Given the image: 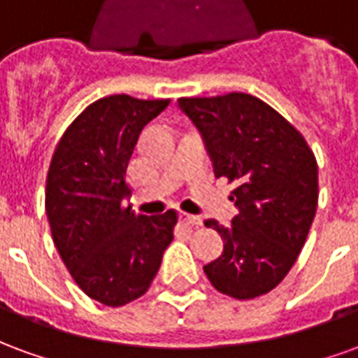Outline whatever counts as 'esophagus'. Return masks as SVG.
<instances>
[{
  "instance_id": "obj_1",
  "label": "esophagus",
  "mask_w": 358,
  "mask_h": 358,
  "mask_svg": "<svg viewBox=\"0 0 358 358\" xmlns=\"http://www.w3.org/2000/svg\"><path fill=\"white\" fill-rule=\"evenodd\" d=\"M180 220H182L184 224H192V226L201 224V218L194 217V215H187V213H180Z\"/></svg>"
}]
</instances>
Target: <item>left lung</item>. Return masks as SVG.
<instances>
[{"instance_id":"8db88e82","label":"left lung","mask_w":358,"mask_h":358,"mask_svg":"<svg viewBox=\"0 0 358 358\" xmlns=\"http://www.w3.org/2000/svg\"><path fill=\"white\" fill-rule=\"evenodd\" d=\"M178 107L201 132L215 176L236 182L232 224L205 220L224 251L203 270L217 292L255 299L284 280L307 241L318 205L315 153L255 95L180 97Z\"/></svg>"}]
</instances>
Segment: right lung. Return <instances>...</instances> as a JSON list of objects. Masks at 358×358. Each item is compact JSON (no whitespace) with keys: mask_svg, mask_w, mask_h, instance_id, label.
Segmentation results:
<instances>
[{"mask_svg":"<svg viewBox=\"0 0 358 358\" xmlns=\"http://www.w3.org/2000/svg\"><path fill=\"white\" fill-rule=\"evenodd\" d=\"M171 99H97L59 140L45 182L53 243L82 292L122 307L148 292L174 238L176 210L145 217L124 207L126 169L143 126Z\"/></svg>","mask_w":358,"mask_h":358,"instance_id":"add662e5","label":"right lung"}]
</instances>
